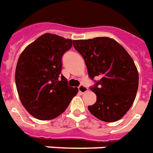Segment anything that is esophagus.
<instances>
[{"mask_svg": "<svg viewBox=\"0 0 153 153\" xmlns=\"http://www.w3.org/2000/svg\"><path fill=\"white\" fill-rule=\"evenodd\" d=\"M78 88H79V92H81L82 94L87 92V91H88V88H87L86 86L82 85V84H81V85H80Z\"/></svg>", "mask_w": 153, "mask_h": 153, "instance_id": "34e87169", "label": "esophagus"}]
</instances>
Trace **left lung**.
<instances>
[{
    "mask_svg": "<svg viewBox=\"0 0 153 153\" xmlns=\"http://www.w3.org/2000/svg\"><path fill=\"white\" fill-rule=\"evenodd\" d=\"M74 47L85 61L88 76L95 82L90 89L97 102L88 109L98 119L114 123L126 114L136 97L139 74L128 53L108 37L74 40ZM98 76L101 79L94 80Z\"/></svg>",
    "mask_w": 153,
    "mask_h": 153,
    "instance_id": "8db88e82",
    "label": "left lung"
}]
</instances>
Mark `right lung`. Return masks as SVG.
Here are the masks:
<instances>
[{
    "instance_id": "obj_1",
    "label": "right lung",
    "mask_w": 153,
    "mask_h": 153,
    "mask_svg": "<svg viewBox=\"0 0 153 153\" xmlns=\"http://www.w3.org/2000/svg\"><path fill=\"white\" fill-rule=\"evenodd\" d=\"M73 41L54 34L39 36L25 48L17 63L15 82L24 108L39 120L53 119L65 111L78 88L62 75V56Z\"/></svg>"
}]
</instances>
